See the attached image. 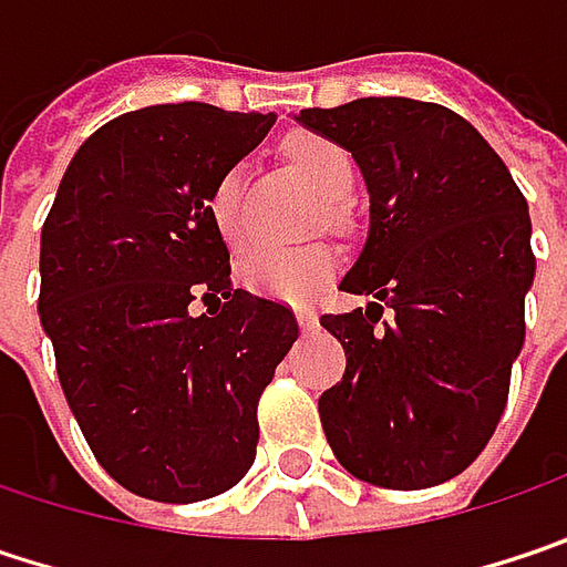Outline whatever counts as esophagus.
I'll list each match as a JSON object with an SVG mask.
<instances>
[{"label": "esophagus", "mask_w": 567, "mask_h": 567, "mask_svg": "<svg viewBox=\"0 0 567 567\" xmlns=\"http://www.w3.org/2000/svg\"><path fill=\"white\" fill-rule=\"evenodd\" d=\"M297 322H300V329H303V332H309V329H316V326H319V316H316L312 309L300 306V309H297Z\"/></svg>", "instance_id": "esophagus-1"}]
</instances>
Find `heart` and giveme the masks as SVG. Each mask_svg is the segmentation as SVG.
I'll list each match as a JSON object with an SVG mask.
<instances>
[{"instance_id":"b5f03b06","label":"heart","mask_w":567,"mask_h":567,"mask_svg":"<svg viewBox=\"0 0 567 567\" xmlns=\"http://www.w3.org/2000/svg\"><path fill=\"white\" fill-rule=\"evenodd\" d=\"M287 164L290 171L312 189L319 199H342L351 186L354 167L342 144L329 142L322 135H293L287 142ZM241 189H245V164H231L219 174L209 189V216L228 245L245 241L241 225ZM342 258L329 245H306V248H255L238 264L241 284L267 300L280 303H309L316 300L339 274Z\"/></svg>"}]
</instances>
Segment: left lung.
<instances>
[{
	"instance_id": "1",
	"label": "left lung",
	"mask_w": 567,
	"mask_h": 567,
	"mask_svg": "<svg viewBox=\"0 0 567 567\" xmlns=\"http://www.w3.org/2000/svg\"><path fill=\"white\" fill-rule=\"evenodd\" d=\"M297 122L351 151L371 196L342 290L374 303L319 319L348 354L342 384L319 396L326 439L368 484H442L504 416L536 277L529 206L497 151L445 105L368 96Z\"/></svg>"
}]
</instances>
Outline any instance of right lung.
<instances>
[{"label":"right lung","mask_w":567,"mask_h":567,"mask_svg":"<svg viewBox=\"0 0 567 567\" xmlns=\"http://www.w3.org/2000/svg\"><path fill=\"white\" fill-rule=\"evenodd\" d=\"M267 112L147 105L73 154L41 228V326L96 462L125 491L196 504L258 452V400L300 326L231 287L209 189ZM204 309L199 310L198 306Z\"/></svg>","instance_id":"right-lung-1"}]
</instances>
